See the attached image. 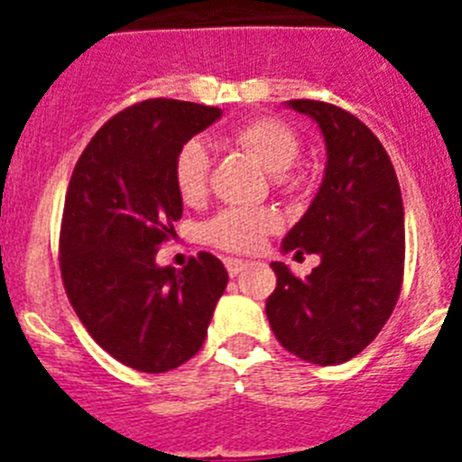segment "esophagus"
Returning <instances> with one entry per match:
<instances>
[{
  "label": "esophagus",
  "instance_id": "esophagus-1",
  "mask_svg": "<svg viewBox=\"0 0 462 462\" xmlns=\"http://www.w3.org/2000/svg\"><path fill=\"white\" fill-rule=\"evenodd\" d=\"M224 266H226L228 275L236 277L240 271H245V268L250 266V261H243V259H234V256H228V259H224Z\"/></svg>",
  "mask_w": 462,
  "mask_h": 462
}]
</instances>
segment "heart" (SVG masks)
Wrapping results in <instances>:
<instances>
[{
  "instance_id": "heart-1",
  "label": "heart",
  "mask_w": 462,
  "mask_h": 462,
  "mask_svg": "<svg viewBox=\"0 0 462 462\" xmlns=\"http://www.w3.org/2000/svg\"><path fill=\"white\" fill-rule=\"evenodd\" d=\"M236 145L254 154L287 194L303 189L305 178L293 169L300 154V138L277 117H254L231 132ZM173 182L187 206H199L210 185V154L201 141H187L173 159ZM280 228V217L268 208H228L208 222L206 240L226 252H256Z\"/></svg>"
}]
</instances>
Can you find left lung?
I'll return each mask as SVG.
<instances>
[{"label":"left lung","mask_w":462,"mask_h":462,"mask_svg":"<svg viewBox=\"0 0 462 462\" xmlns=\"http://www.w3.org/2000/svg\"><path fill=\"white\" fill-rule=\"evenodd\" d=\"M321 126L328 152L324 182L282 250L319 254L305 280L282 261L271 266V328L287 352L317 365L361 354L389 321L405 273V212L398 178L379 138L356 116L326 101L293 99Z\"/></svg>","instance_id":"8db88e82"}]
</instances>
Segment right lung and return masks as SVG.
<instances>
[{
	"mask_svg": "<svg viewBox=\"0 0 462 462\" xmlns=\"http://www.w3.org/2000/svg\"><path fill=\"white\" fill-rule=\"evenodd\" d=\"M219 116L178 99L129 106L94 134L69 180L60 226L69 303L94 342L138 373L189 361L226 289V268L208 252L182 271L154 263L182 217L175 154Z\"/></svg>",
	"mask_w": 462,
	"mask_h": 462,
	"instance_id": "1",
	"label": "right lung"
}]
</instances>
